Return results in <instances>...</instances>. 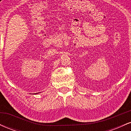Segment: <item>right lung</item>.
Returning a JSON list of instances; mask_svg holds the SVG:
<instances>
[{"instance_id":"obj_1","label":"right lung","mask_w":131,"mask_h":131,"mask_svg":"<svg viewBox=\"0 0 131 131\" xmlns=\"http://www.w3.org/2000/svg\"><path fill=\"white\" fill-rule=\"evenodd\" d=\"M36 94H37V93H36Z\"/></svg>"}]
</instances>
